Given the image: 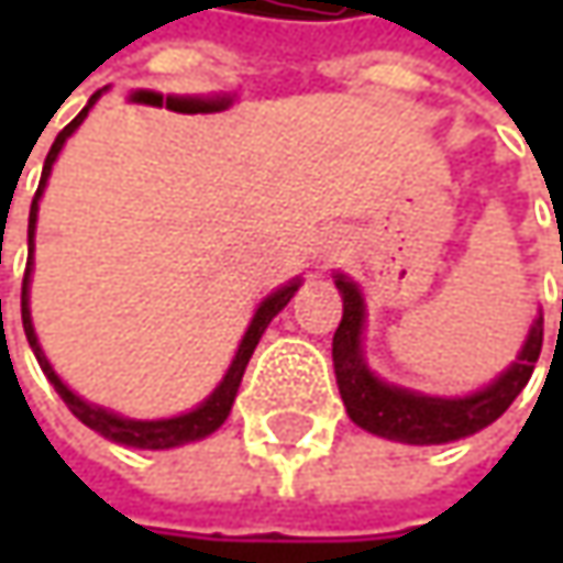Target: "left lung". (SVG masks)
<instances>
[{
	"label": "left lung",
	"instance_id": "1",
	"mask_svg": "<svg viewBox=\"0 0 563 563\" xmlns=\"http://www.w3.org/2000/svg\"><path fill=\"white\" fill-rule=\"evenodd\" d=\"M335 285L344 297V313L332 338V360H335L341 400L360 429L376 432L385 439L407 444H442L473 435L486 429L508 410L514 398L530 382L532 366L542 351V319H536L530 338L520 351L517 363L505 376H498L488 388L470 398H422L395 385L378 382L360 354V325H363V300L357 285L344 275H335Z\"/></svg>",
	"mask_w": 563,
	"mask_h": 563
}]
</instances>
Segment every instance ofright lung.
<instances>
[{"label":"right lung","mask_w":563,"mask_h":563,"mask_svg":"<svg viewBox=\"0 0 563 563\" xmlns=\"http://www.w3.org/2000/svg\"><path fill=\"white\" fill-rule=\"evenodd\" d=\"M99 93L90 97V102L77 112V119L71 124H65L62 131H58V137H55L53 150H49V156H46V165H43V178H40V187H36V197H33L31 203V222H27V238H31V260H27V269H24V282H21V322H24V335L31 341L33 354H36V363H40V369L46 373V378L53 382V388L58 391V398L68 404V410L75 413L77 420L84 422V426H90L93 432L99 435H106V439H112V442L119 444H131V448H153V451H159V448H175V444H185L194 442V439H203L209 432H216L222 422L228 420V413H231V404H234V395H238V385H241V378H244V369H247L250 357H253V351H256V344H260V338L266 332V325L272 322V316L278 313L288 300L297 291V285L300 282H291V285H285L282 291L269 294L263 303H260V310L253 316V322H250L247 335L241 341V347H238V354H234V363H231V369L222 378V385L209 395V398L197 407V410H190L185 417H175V420H156V422H141V420H121L115 413H109V410H102V407H93V404H87V400H80L75 391H68V385H62V378L55 376L53 366H49V360L43 357V351H40V344H36V335H33V325H31V310H27V282H31V263H33V228H36V200H40V194H43V187H46V178H49V172H53L55 156H58V150H62V143L68 141V134L75 131L80 121L87 119V112H90V106H93V99Z\"/></svg>","instance_id":"obj_1"}]
</instances>
